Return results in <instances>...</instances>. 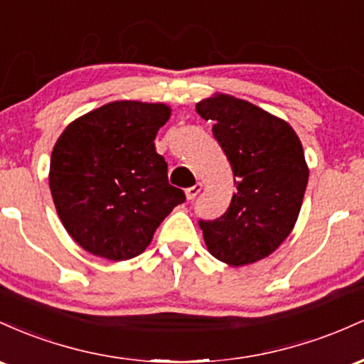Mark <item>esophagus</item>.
<instances>
[{
  "label": "esophagus",
  "instance_id": "obj_1",
  "mask_svg": "<svg viewBox=\"0 0 364 364\" xmlns=\"http://www.w3.org/2000/svg\"><path fill=\"white\" fill-rule=\"evenodd\" d=\"M201 191H203V183H201V182L194 183L193 187H189V189H186V196H187V199H194L196 196H198L199 193H201Z\"/></svg>",
  "mask_w": 364,
  "mask_h": 364
}]
</instances>
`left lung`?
Returning a JSON list of instances; mask_svg holds the SVG:
<instances>
[{
    "label": "left lung",
    "mask_w": 364,
    "mask_h": 364,
    "mask_svg": "<svg viewBox=\"0 0 364 364\" xmlns=\"http://www.w3.org/2000/svg\"><path fill=\"white\" fill-rule=\"evenodd\" d=\"M234 171L237 193L225 215L199 222L216 259L244 267L267 258L299 216L309 168L296 130L246 100L216 92L196 105Z\"/></svg>",
    "instance_id": "8db88e82"
}]
</instances>
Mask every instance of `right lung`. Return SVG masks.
<instances>
[{
	"mask_svg": "<svg viewBox=\"0 0 364 364\" xmlns=\"http://www.w3.org/2000/svg\"><path fill=\"white\" fill-rule=\"evenodd\" d=\"M165 103L113 101L75 118L51 153L50 189L65 230L100 258L125 261L144 252L182 189L154 137L168 122Z\"/></svg>",
	"mask_w": 364,
	"mask_h": 364,
	"instance_id": "obj_1",
	"label": "right lung"
}]
</instances>
